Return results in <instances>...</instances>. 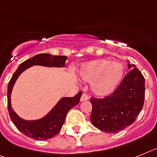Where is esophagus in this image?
<instances>
[{
	"mask_svg": "<svg viewBox=\"0 0 157 157\" xmlns=\"http://www.w3.org/2000/svg\"><path fill=\"white\" fill-rule=\"evenodd\" d=\"M88 99V95H87L86 93H83L82 95H81V97H80V101H86Z\"/></svg>",
	"mask_w": 157,
	"mask_h": 157,
	"instance_id": "1",
	"label": "esophagus"
}]
</instances>
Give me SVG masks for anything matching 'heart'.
<instances>
[{
    "mask_svg": "<svg viewBox=\"0 0 157 157\" xmlns=\"http://www.w3.org/2000/svg\"><path fill=\"white\" fill-rule=\"evenodd\" d=\"M124 75L123 65L109 60H95L81 67L80 77L91 83V88L95 95L106 96L116 89Z\"/></svg>",
    "mask_w": 157,
    "mask_h": 157,
    "instance_id": "1",
    "label": "heart"
}]
</instances>
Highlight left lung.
Instances as JSON below:
<instances>
[{"instance_id": "1", "label": "left lung", "mask_w": 157, "mask_h": 157, "mask_svg": "<svg viewBox=\"0 0 157 157\" xmlns=\"http://www.w3.org/2000/svg\"><path fill=\"white\" fill-rule=\"evenodd\" d=\"M131 70L118 88L103 99L91 98L93 126L105 133H114L130 126L141 112L144 99V78L136 65L128 64Z\"/></svg>"}]
</instances>
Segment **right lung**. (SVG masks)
Returning <instances> with one entry per match:
<instances>
[{
  "instance_id": "add662e5",
  "label": "right lung",
  "mask_w": 157,
  "mask_h": 157,
  "mask_svg": "<svg viewBox=\"0 0 157 157\" xmlns=\"http://www.w3.org/2000/svg\"><path fill=\"white\" fill-rule=\"evenodd\" d=\"M67 58L66 56L51 55L49 54H37L20 64L9 81L8 85V109L9 116L16 127L28 137L43 141L57 135L63 126L67 113L80 102L82 92H79L73 97L62 98L54 108L43 118L28 121L20 118L11 106V93L15 83L24 70L33 65L64 67Z\"/></svg>"
}]
</instances>
